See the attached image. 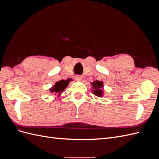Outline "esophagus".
Masks as SVG:
<instances>
[{
	"mask_svg": "<svg viewBox=\"0 0 159 159\" xmlns=\"http://www.w3.org/2000/svg\"><path fill=\"white\" fill-rule=\"evenodd\" d=\"M75 79L76 81H81V80H82V77H81V76L80 75H77L75 76Z\"/></svg>",
	"mask_w": 159,
	"mask_h": 159,
	"instance_id": "esophagus-1",
	"label": "esophagus"
}]
</instances>
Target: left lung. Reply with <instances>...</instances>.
Instances as JSON below:
<instances>
[{
  "label": "left lung",
  "mask_w": 159,
  "mask_h": 159,
  "mask_svg": "<svg viewBox=\"0 0 159 159\" xmlns=\"http://www.w3.org/2000/svg\"><path fill=\"white\" fill-rule=\"evenodd\" d=\"M92 85V88H93V94L96 96H98V97H102V93H103V82L102 81H94L93 83L91 84Z\"/></svg>",
  "instance_id": "1"
}]
</instances>
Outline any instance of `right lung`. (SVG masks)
<instances>
[{"label":"right lung","mask_w":159,"mask_h":159,"mask_svg":"<svg viewBox=\"0 0 159 159\" xmlns=\"http://www.w3.org/2000/svg\"><path fill=\"white\" fill-rule=\"evenodd\" d=\"M68 81H69L68 80H62L57 81V82L56 83L54 86H53V88H51L50 92L51 93L54 92V93L60 95V93H62V91H63L67 86L69 84Z\"/></svg>","instance_id":"add662e5"}]
</instances>
